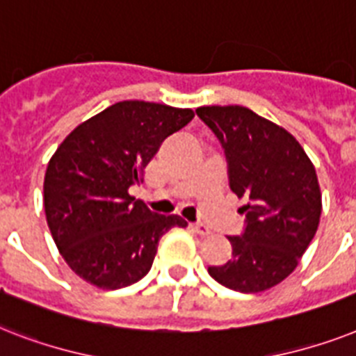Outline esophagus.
<instances>
[{
	"label": "esophagus",
	"mask_w": 356,
	"mask_h": 356,
	"mask_svg": "<svg viewBox=\"0 0 356 356\" xmlns=\"http://www.w3.org/2000/svg\"><path fill=\"white\" fill-rule=\"evenodd\" d=\"M190 228H192L195 234H199V236H208V234H210L208 227H204V225H201V223H192L190 225Z\"/></svg>",
	"instance_id": "34e87169"
}]
</instances>
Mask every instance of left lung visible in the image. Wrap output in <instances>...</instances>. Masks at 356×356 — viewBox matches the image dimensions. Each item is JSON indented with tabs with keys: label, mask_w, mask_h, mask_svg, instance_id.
<instances>
[{
	"label": "left lung",
	"mask_w": 356,
	"mask_h": 356,
	"mask_svg": "<svg viewBox=\"0 0 356 356\" xmlns=\"http://www.w3.org/2000/svg\"><path fill=\"white\" fill-rule=\"evenodd\" d=\"M195 113L223 144L230 188L243 199L247 228L230 236L232 258L208 274L239 293H261L293 273L313 241L322 192L311 159L294 135L243 106Z\"/></svg>",
	"instance_id": "8db88e82"
}]
</instances>
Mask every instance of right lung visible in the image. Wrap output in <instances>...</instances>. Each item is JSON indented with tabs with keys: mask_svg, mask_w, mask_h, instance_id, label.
Returning <instances> with one entry per match:
<instances>
[{
	"mask_svg": "<svg viewBox=\"0 0 356 356\" xmlns=\"http://www.w3.org/2000/svg\"><path fill=\"white\" fill-rule=\"evenodd\" d=\"M193 118L192 109L124 100L69 133L43 181L49 230L71 270L106 291L144 278L159 239L181 216L153 213L129 186L140 181L161 144Z\"/></svg>",
	"mask_w": 356,
	"mask_h": 356,
	"instance_id": "1",
	"label": "right lung"
}]
</instances>
